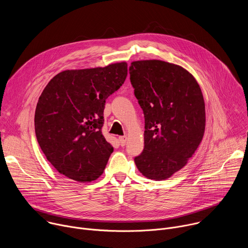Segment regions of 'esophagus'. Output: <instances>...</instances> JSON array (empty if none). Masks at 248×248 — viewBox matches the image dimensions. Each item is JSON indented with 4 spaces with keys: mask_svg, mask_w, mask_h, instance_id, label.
I'll list each match as a JSON object with an SVG mask.
<instances>
[{
    "mask_svg": "<svg viewBox=\"0 0 248 248\" xmlns=\"http://www.w3.org/2000/svg\"><path fill=\"white\" fill-rule=\"evenodd\" d=\"M119 140H120V143H121V145H122V146H124V145H125V143H126V141H127V137H126L125 135H124V136H120V137H119Z\"/></svg>",
    "mask_w": 248,
    "mask_h": 248,
    "instance_id": "obj_1",
    "label": "esophagus"
}]
</instances>
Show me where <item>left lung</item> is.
<instances>
[{
    "mask_svg": "<svg viewBox=\"0 0 248 248\" xmlns=\"http://www.w3.org/2000/svg\"><path fill=\"white\" fill-rule=\"evenodd\" d=\"M129 75L145 118L144 149L135 165L149 180H167L187 164L202 141V91L188 70L160 60L134 61Z\"/></svg>",
    "mask_w": 248,
    "mask_h": 248,
    "instance_id": "left-lung-1",
    "label": "left lung"
}]
</instances>
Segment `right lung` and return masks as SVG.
Segmentation results:
<instances>
[{"label": "right lung", "mask_w": 248, "mask_h": 248, "mask_svg": "<svg viewBox=\"0 0 248 248\" xmlns=\"http://www.w3.org/2000/svg\"><path fill=\"white\" fill-rule=\"evenodd\" d=\"M127 63L67 69L44 88L35 110V133L53 167L78 183L97 180L114 147L102 133L105 103L124 82Z\"/></svg>", "instance_id": "right-lung-1"}]
</instances>
